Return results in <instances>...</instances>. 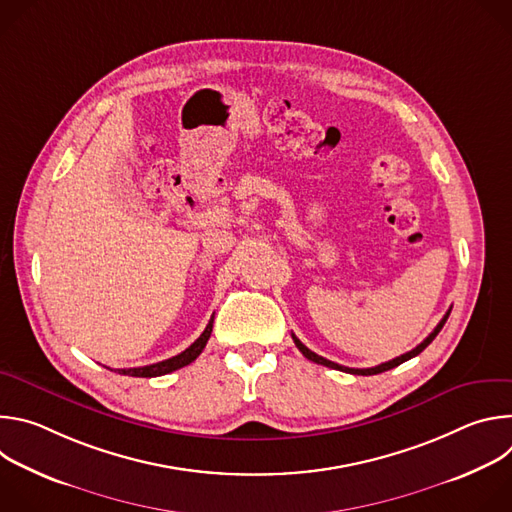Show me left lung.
<instances>
[{"label": "left lung", "mask_w": 512, "mask_h": 512, "mask_svg": "<svg viewBox=\"0 0 512 512\" xmlns=\"http://www.w3.org/2000/svg\"><path fill=\"white\" fill-rule=\"evenodd\" d=\"M450 312H452V310H448V312H446V316L440 320V324H437V326L433 328V332H431V334H429L421 344H417L413 350H409V352H405V354H401V356H397V358H393V360H389V362H383V364H379V367H373V369H348V367H342V364H336V362H332V360H328V358H324V356H320V354L312 352L306 344H302V342H300V338H298L296 334H291V338H294L296 346L300 348V352H302L308 360L318 362V364H324V367H330V369H336V371H342V373H350V375H362V377H367V375H379V373H385V371H389V369H395V367H399L401 362H405V360H409V358L417 356L419 352H423V350L431 344V340H433L437 334H440V330L444 328V324H446V320H448Z\"/></svg>", "instance_id": "left-lung-1"}]
</instances>
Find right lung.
Wrapping results in <instances>:
<instances>
[{"label":"right lung","mask_w":512,"mask_h":512,"mask_svg":"<svg viewBox=\"0 0 512 512\" xmlns=\"http://www.w3.org/2000/svg\"><path fill=\"white\" fill-rule=\"evenodd\" d=\"M212 322H214V316L208 320L204 332L186 348L182 350L180 354L172 356V358H166L162 362H156V364H148V367H135V369H119L117 373L119 375H127V377H143V379H150V377H162V375H168L172 371H178L182 367H186V364H190L192 360L198 358V354L204 350L208 338H210V332H212Z\"/></svg>","instance_id":"right-lung-1"}]
</instances>
